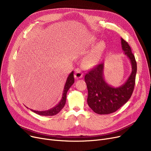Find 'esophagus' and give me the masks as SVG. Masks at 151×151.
<instances>
[{
	"label": "esophagus",
	"mask_w": 151,
	"mask_h": 151,
	"mask_svg": "<svg viewBox=\"0 0 151 151\" xmlns=\"http://www.w3.org/2000/svg\"><path fill=\"white\" fill-rule=\"evenodd\" d=\"M83 76V73L81 72V71L80 68H76L75 70V78L76 79H80Z\"/></svg>",
	"instance_id": "1"
}]
</instances>
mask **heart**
<instances>
[{"mask_svg": "<svg viewBox=\"0 0 151 151\" xmlns=\"http://www.w3.org/2000/svg\"><path fill=\"white\" fill-rule=\"evenodd\" d=\"M94 43L95 42H92L91 45H93ZM104 47L105 44L104 42H100L98 43L94 46L93 48L91 50V51L84 58L83 60V66L87 68H88L92 67L93 66L96 65L101 52L104 49Z\"/></svg>", "mask_w": 151, "mask_h": 151, "instance_id": "b5f03b06", "label": "heart"}]
</instances>
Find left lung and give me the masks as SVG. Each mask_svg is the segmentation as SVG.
<instances>
[{
	"instance_id": "obj_1",
	"label": "left lung",
	"mask_w": 151,
	"mask_h": 151,
	"mask_svg": "<svg viewBox=\"0 0 151 151\" xmlns=\"http://www.w3.org/2000/svg\"><path fill=\"white\" fill-rule=\"evenodd\" d=\"M122 49L131 63L132 72L127 81L119 87L109 85L104 78V63L94 67L84 77L88 90V104L99 114L114 113L128 101L133 92L137 65L128 43L121 38Z\"/></svg>"
}]
</instances>
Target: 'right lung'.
<instances>
[{"instance_id":"add662e5","label":"right lung","mask_w":151,"mask_h":151,"mask_svg":"<svg viewBox=\"0 0 151 151\" xmlns=\"http://www.w3.org/2000/svg\"><path fill=\"white\" fill-rule=\"evenodd\" d=\"M74 82H75V80H74V76H73V71H72L70 73V75H68L66 83L64 86V88H63L62 99L58 105H55L54 107L46 111H35L31 109L30 110L32 111L33 112L35 113L36 114L41 115V116H54V115L57 114L60 111L61 109L63 108V106H65V102H66V98H67V93L68 89L70 88V87L74 83Z\"/></svg>"}]
</instances>
